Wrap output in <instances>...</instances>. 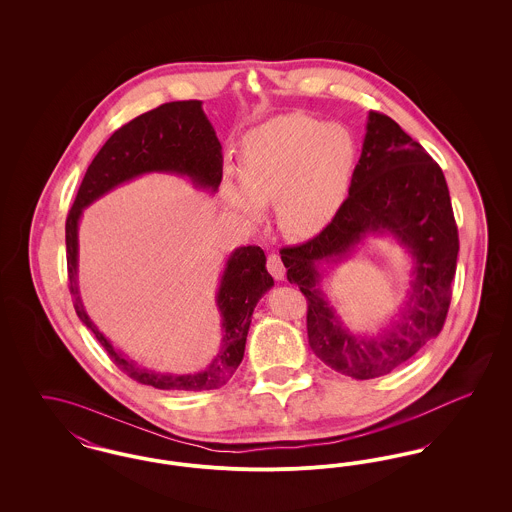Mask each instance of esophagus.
Listing matches in <instances>:
<instances>
[{
    "label": "esophagus",
    "mask_w": 512,
    "mask_h": 512,
    "mask_svg": "<svg viewBox=\"0 0 512 512\" xmlns=\"http://www.w3.org/2000/svg\"><path fill=\"white\" fill-rule=\"evenodd\" d=\"M267 268L268 272H270V274H272L276 280H284V276H286V268H284V265H282V259H280V255H276V253L268 255Z\"/></svg>",
    "instance_id": "1"
}]
</instances>
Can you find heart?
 <instances>
[{
  "mask_svg": "<svg viewBox=\"0 0 512 512\" xmlns=\"http://www.w3.org/2000/svg\"><path fill=\"white\" fill-rule=\"evenodd\" d=\"M357 161L355 134L341 122L303 113L272 117L240 140V180L226 176L222 199L247 222L276 203L282 230L295 238L320 232L340 209Z\"/></svg>",
  "mask_w": 512,
  "mask_h": 512,
  "instance_id": "obj_1",
  "label": "heart"
}]
</instances>
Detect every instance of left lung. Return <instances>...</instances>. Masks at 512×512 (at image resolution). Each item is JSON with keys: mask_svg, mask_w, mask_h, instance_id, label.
<instances>
[{"mask_svg": "<svg viewBox=\"0 0 512 512\" xmlns=\"http://www.w3.org/2000/svg\"><path fill=\"white\" fill-rule=\"evenodd\" d=\"M391 235L412 257L406 307L376 337L353 335L319 282L368 235ZM459 234L445 176L397 122L370 111L349 195L332 222L305 244L280 249L290 284L307 297L309 345L324 365L355 380L390 374L443 328L457 270Z\"/></svg>", "mask_w": 512, "mask_h": 512, "instance_id": "1", "label": "left lung"}]
</instances>
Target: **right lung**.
Returning <instances> with one entry per match:
<instances>
[{
    "instance_id": "right-lung-1",
    "label": "right lung",
    "mask_w": 512,
    "mask_h": 512,
    "mask_svg": "<svg viewBox=\"0 0 512 512\" xmlns=\"http://www.w3.org/2000/svg\"><path fill=\"white\" fill-rule=\"evenodd\" d=\"M163 172L186 176L195 188L215 194L222 180V146L201 101H171L121 126L99 149L84 174L65 224L69 284L74 311L94 332L113 363L140 384L157 390L205 391L224 386L244 359L249 324L259 299L274 286L265 251L257 245L238 247L226 259L220 276L217 307L222 340L215 359L188 374L159 372L134 363L107 340L86 313L78 288V224L82 211L99 197L142 174Z\"/></svg>"
}]
</instances>
